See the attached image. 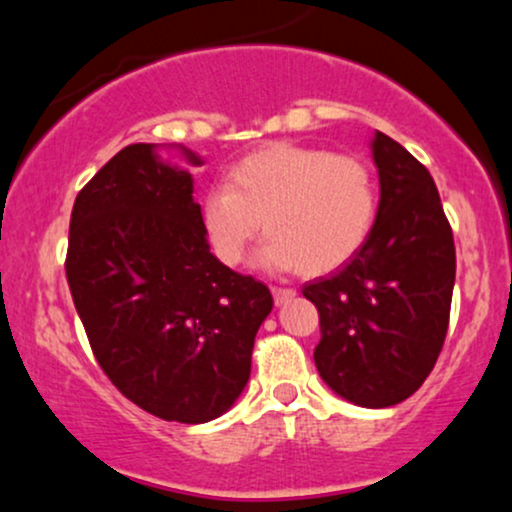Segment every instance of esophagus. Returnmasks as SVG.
I'll return each instance as SVG.
<instances>
[{
	"instance_id": "esophagus-1",
	"label": "esophagus",
	"mask_w": 512,
	"mask_h": 512,
	"mask_svg": "<svg viewBox=\"0 0 512 512\" xmlns=\"http://www.w3.org/2000/svg\"><path fill=\"white\" fill-rule=\"evenodd\" d=\"M272 296H274L276 305H284V303H289L293 296H296V291H293V289H279V286H274Z\"/></svg>"
}]
</instances>
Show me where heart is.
Returning a JSON list of instances; mask_svg holds the SVG:
<instances>
[{"label": "heart", "instance_id": "1", "mask_svg": "<svg viewBox=\"0 0 512 512\" xmlns=\"http://www.w3.org/2000/svg\"><path fill=\"white\" fill-rule=\"evenodd\" d=\"M378 187L368 163L298 144H269L228 170L202 199L209 248L238 267L262 228V264L320 276L344 267L370 238Z\"/></svg>", "mask_w": 512, "mask_h": 512}]
</instances>
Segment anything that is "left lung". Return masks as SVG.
Here are the masks:
<instances>
[{
  "label": "left lung",
  "mask_w": 512,
  "mask_h": 512,
  "mask_svg": "<svg viewBox=\"0 0 512 512\" xmlns=\"http://www.w3.org/2000/svg\"><path fill=\"white\" fill-rule=\"evenodd\" d=\"M380 178L375 226L330 279L303 286L320 313L315 366L358 407L414 395L436 366L450 322L455 243L426 166L383 132L373 137Z\"/></svg>",
  "instance_id": "left-lung-1"
}]
</instances>
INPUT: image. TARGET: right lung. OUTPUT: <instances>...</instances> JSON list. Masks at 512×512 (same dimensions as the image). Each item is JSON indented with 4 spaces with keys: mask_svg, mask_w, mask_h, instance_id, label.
Listing matches in <instances>:
<instances>
[{
    "mask_svg": "<svg viewBox=\"0 0 512 512\" xmlns=\"http://www.w3.org/2000/svg\"><path fill=\"white\" fill-rule=\"evenodd\" d=\"M192 166L202 158L182 146ZM192 175L129 144L86 182L69 221L67 281L110 383L166 421L204 424L248 385L272 293L209 252Z\"/></svg>",
    "mask_w": 512,
    "mask_h": 512,
    "instance_id": "right-lung-1",
    "label": "right lung"
}]
</instances>
